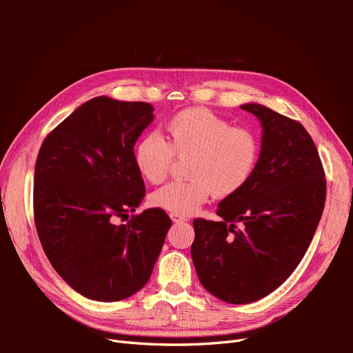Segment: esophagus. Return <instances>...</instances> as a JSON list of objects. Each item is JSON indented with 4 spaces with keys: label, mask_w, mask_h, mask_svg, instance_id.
Instances as JSON below:
<instances>
[{
    "label": "esophagus",
    "mask_w": 353,
    "mask_h": 353,
    "mask_svg": "<svg viewBox=\"0 0 353 353\" xmlns=\"http://www.w3.org/2000/svg\"><path fill=\"white\" fill-rule=\"evenodd\" d=\"M170 219H172V222H175V223L185 222V221H187L185 216H179V215H170Z\"/></svg>",
    "instance_id": "esophagus-1"
}]
</instances>
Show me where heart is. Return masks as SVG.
<instances>
[{
    "label": "heart",
    "instance_id": "heart-1",
    "mask_svg": "<svg viewBox=\"0 0 353 353\" xmlns=\"http://www.w3.org/2000/svg\"><path fill=\"white\" fill-rule=\"evenodd\" d=\"M166 140L145 134L134 150V162L148 183L166 179L174 157L188 159V181L170 183L154 191L152 205L170 215L188 216L215 193L216 197L237 194L249 183L259 159V140L245 126L208 109L193 108L174 114L165 125Z\"/></svg>",
    "mask_w": 353,
    "mask_h": 353
}]
</instances>
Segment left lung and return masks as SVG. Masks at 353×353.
Here are the masks:
<instances>
[{"mask_svg": "<svg viewBox=\"0 0 353 353\" xmlns=\"http://www.w3.org/2000/svg\"><path fill=\"white\" fill-rule=\"evenodd\" d=\"M262 140L250 181L218 205V222L194 219L191 259L201 285L232 305L280 287L302 261L321 219L325 175L305 128L258 103Z\"/></svg>", "mask_w": 353, "mask_h": 353, "instance_id": "left-lung-1", "label": "left lung"}]
</instances>
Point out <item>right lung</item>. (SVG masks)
<instances>
[{"instance_id": "right-lung-1", "label": "right lung", "mask_w": 353, "mask_h": 353, "mask_svg": "<svg viewBox=\"0 0 353 353\" xmlns=\"http://www.w3.org/2000/svg\"><path fill=\"white\" fill-rule=\"evenodd\" d=\"M153 105L95 97L68 116L41 145L34 213L48 261L73 290L117 302L150 280L172 221L145 209L134 162L138 137L154 119Z\"/></svg>"}]
</instances>
